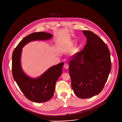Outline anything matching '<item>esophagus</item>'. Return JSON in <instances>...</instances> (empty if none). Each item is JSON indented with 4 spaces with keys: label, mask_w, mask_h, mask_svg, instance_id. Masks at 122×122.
I'll list each match as a JSON object with an SVG mask.
<instances>
[{
    "label": "esophagus",
    "mask_w": 122,
    "mask_h": 122,
    "mask_svg": "<svg viewBox=\"0 0 122 122\" xmlns=\"http://www.w3.org/2000/svg\"><path fill=\"white\" fill-rule=\"evenodd\" d=\"M64 67H65V68H66V69H67V68H68V65H67V64H66V63H65V64H64Z\"/></svg>",
    "instance_id": "1"
}]
</instances>
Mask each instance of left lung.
<instances>
[{"label": "left lung", "instance_id": "obj_1", "mask_svg": "<svg viewBox=\"0 0 122 122\" xmlns=\"http://www.w3.org/2000/svg\"><path fill=\"white\" fill-rule=\"evenodd\" d=\"M87 43L83 49L71 57L69 73L74 94L87 98L103 90L111 71V55L107 44L96 34L83 30Z\"/></svg>", "mask_w": 122, "mask_h": 122}]
</instances>
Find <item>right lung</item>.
<instances>
[{
  "mask_svg": "<svg viewBox=\"0 0 122 122\" xmlns=\"http://www.w3.org/2000/svg\"><path fill=\"white\" fill-rule=\"evenodd\" d=\"M53 37L51 34L34 32L24 38L16 46L12 56L13 77L25 96L29 100L37 103L49 101L54 95L56 81L62 73L64 63H60L49 68L38 78H31L22 70L21 56L22 48L31 41L47 40Z\"/></svg>",
  "mask_w": 122,
  "mask_h": 122,
  "instance_id": "add662e5",
  "label": "right lung"
}]
</instances>
